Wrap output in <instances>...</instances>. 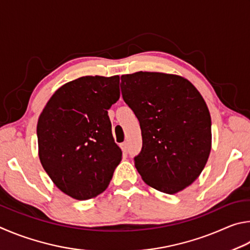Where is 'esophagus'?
Instances as JSON below:
<instances>
[{
	"label": "esophagus",
	"instance_id": "obj_1",
	"mask_svg": "<svg viewBox=\"0 0 250 250\" xmlns=\"http://www.w3.org/2000/svg\"><path fill=\"white\" fill-rule=\"evenodd\" d=\"M121 148H122V150H123V152H127V144L126 143H122L121 144Z\"/></svg>",
	"mask_w": 250,
	"mask_h": 250
}]
</instances>
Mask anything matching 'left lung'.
<instances>
[{
	"mask_svg": "<svg viewBox=\"0 0 250 250\" xmlns=\"http://www.w3.org/2000/svg\"><path fill=\"white\" fill-rule=\"evenodd\" d=\"M123 100L142 129L135 167L148 186L174 194L198 179L211 151V115L187 79L160 72L121 77Z\"/></svg>",
	"mask_w": 250,
	"mask_h": 250,
	"instance_id": "left-lung-1",
	"label": "left lung"
}]
</instances>
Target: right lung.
I'll use <instances>...</instances> for the list:
<instances>
[{
	"mask_svg": "<svg viewBox=\"0 0 250 250\" xmlns=\"http://www.w3.org/2000/svg\"><path fill=\"white\" fill-rule=\"evenodd\" d=\"M120 99V77L86 76L60 86L39 116V159L69 196L87 200L106 189L122 150L107 109Z\"/></svg>",
	"mask_w": 250,
	"mask_h": 250,
	"instance_id": "1",
	"label": "right lung"
}]
</instances>
